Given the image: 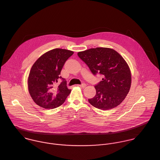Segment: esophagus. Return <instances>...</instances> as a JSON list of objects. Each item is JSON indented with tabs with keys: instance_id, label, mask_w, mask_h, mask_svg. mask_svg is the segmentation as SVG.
Wrapping results in <instances>:
<instances>
[{
	"instance_id": "obj_1",
	"label": "esophagus",
	"mask_w": 160,
	"mask_h": 160,
	"mask_svg": "<svg viewBox=\"0 0 160 160\" xmlns=\"http://www.w3.org/2000/svg\"><path fill=\"white\" fill-rule=\"evenodd\" d=\"M78 86H79V87H81V88H85V87L86 86V84H84V83H82V84H78Z\"/></svg>"
}]
</instances>
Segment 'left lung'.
I'll return each mask as SVG.
<instances>
[{
	"mask_svg": "<svg viewBox=\"0 0 160 160\" xmlns=\"http://www.w3.org/2000/svg\"><path fill=\"white\" fill-rule=\"evenodd\" d=\"M94 75L99 74L102 80L95 85L96 96L88 99L94 107L108 110L125 99L131 86V73L122 56L108 48H91L78 53Z\"/></svg>",
	"mask_w": 160,
	"mask_h": 160,
	"instance_id": "left-lung-1",
	"label": "left lung"
}]
</instances>
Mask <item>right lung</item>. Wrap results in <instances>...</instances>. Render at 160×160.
Segmentation results:
<instances>
[{"label": "right lung", "instance_id": "add662e5", "mask_svg": "<svg viewBox=\"0 0 160 160\" xmlns=\"http://www.w3.org/2000/svg\"><path fill=\"white\" fill-rule=\"evenodd\" d=\"M73 52L56 48L41 56L32 66L28 79L29 93L39 106L53 109L62 105L71 90L66 86V81L59 76L67 59ZM62 82L56 87L59 80Z\"/></svg>", "mask_w": 160, "mask_h": 160}]
</instances>
